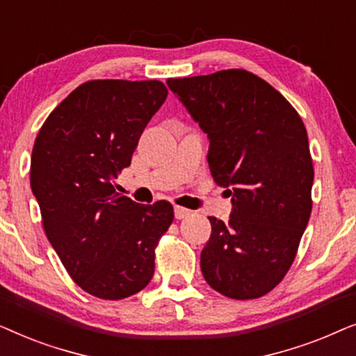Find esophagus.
<instances>
[{
	"instance_id": "obj_1",
	"label": "esophagus",
	"mask_w": 356,
	"mask_h": 356,
	"mask_svg": "<svg viewBox=\"0 0 356 356\" xmlns=\"http://www.w3.org/2000/svg\"><path fill=\"white\" fill-rule=\"evenodd\" d=\"M191 211H188V209H184L181 206H175V217L178 218V220H181V218H186Z\"/></svg>"
}]
</instances>
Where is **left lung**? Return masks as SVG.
Segmentation results:
<instances>
[{
    "label": "left lung",
    "mask_w": 356,
    "mask_h": 356,
    "mask_svg": "<svg viewBox=\"0 0 356 356\" xmlns=\"http://www.w3.org/2000/svg\"><path fill=\"white\" fill-rule=\"evenodd\" d=\"M167 84L207 134L213 181L232 196L230 220L209 217L204 279L228 298H259L293 264L313 207L303 121L279 90L245 70Z\"/></svg>",
    "instance_id": "left-lung-1"
}]
</instances>
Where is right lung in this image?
Returning <instances> with one entry per match:
<instances>
[{"label": "right lung", "instance_id": "1", "mask_svg": "<svg viewBox=\"0 0 356 356\" xmlns=\"http://www.w3.org/2000/svg\"><path fill=\"white\" fill-rule=\"evenodd\" d=\"M160 81H87L38 131L31 188L48 241L87 293L123 300L147 286L173 206H144L116 193L139 138L167 99Z\"/></svg>", "mask_w": 356, "mask_h": 356}]
</instances>
